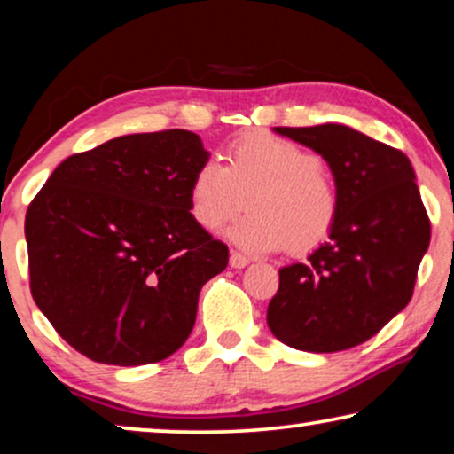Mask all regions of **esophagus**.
<instances>
[{
    "mask_svg": "<svg viewBox=\"0 0 454 454\" xmlns=\"http://www.w3.org/2000/svg\"><path fill=\"white\" fill-rule=\"evenodd\" d=\"M229 264H231V269H244V266L250 264V258L244 256L241 252H231V256H229Z\"/></svg>",
    "mask_w": 454,
    "mask_h": 454,
    "instance_id": "obj_1",
    "label": "esophagus"
}]
</instances>
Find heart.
Segmentation results:
<instances>
[{"instance_id": "b5f03b06", "label": "heart", "mask_w": 454, "mask_h": 454, "mask_svg": "<svg viewBox=\"0 0 454 454\" xmlns=\"http://www.w3.org/2000/svg\"><path fill=\"white\" fill-rule=\"evenodd\" d=\"M250 207L229 235L247 252H308L331 235L339 192L318 154L270 134H252L229 148L227 165L204 160L190 184V213L216 231Z\"/></svg>"}]
</instances>
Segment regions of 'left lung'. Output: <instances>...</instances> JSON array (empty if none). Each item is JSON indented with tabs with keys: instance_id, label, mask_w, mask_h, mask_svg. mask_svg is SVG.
Instances as JSON below:
<instances>
[{
	"instance_id": "left-lung-1",
	"label": "left lung",
	"mask_w": 454,
	"mask_h": 454,
	"mask_svg": "<svg viewBox=\"0 0 454 454\" xmlns=\"http://www.w3.org/2000/svg\"><path fill=\"white\" fill-rule=\"evenodd\" d=\"M331 167L339 216L331 239L278 270L266 322L281 343L312 353L362 345L413 295L430 219L409 159L340 123L275 128Z\"/></svg>"
}]
</instances>
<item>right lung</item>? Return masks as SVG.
<instances>
[{"label":"right lung","mask_w":454,"mask_h":454,"mask_svg":"<svg viewBox=\"0 0 454 454\" xmlns=\"http://www.w3.org/2000/svg\"><path fill=\"white\" fill-rule=\"evenodd\" d=\"M204 160L188 129L121 136L67 157L28 204L30 294L92 362L154 364L190 337L202 285L229 262L190 213Z\"/></svg>","instance_id":"obj_1"}]
</instances>
